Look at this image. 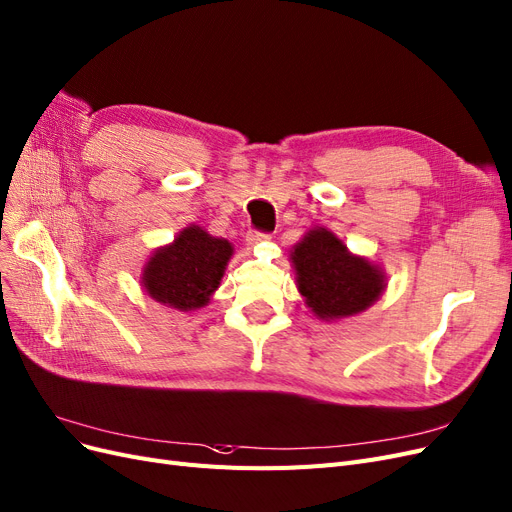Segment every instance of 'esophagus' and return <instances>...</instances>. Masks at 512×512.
<instances>
[{"instance_id": "34e87169", "label": "esophagus", "mask_w": 512, "mask_h": 512, "mask_svg": "<svg viewBox=\"0 0 512 512\" xmlns=\"http://www.w3.org/2000/svg\"><path fill=\"white\" fill-rule=\"evenodd\" d=\"M269 239H271V235H269V233L250 231V233H248V239H245V241H248L250 248H256V245H260V243H267Z\"/></svg>"}]
</instances>
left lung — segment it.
<instances>
[{
  "label": "left lung",
  "instance_id": "1",
  "mask_svg": "<svg viewBox=\"0 0 512 512\" xmlns=\"http://www.w3.org/2000/svg\"><path fill=\"white\" fill-rule=\"evenodd\" d=\"M290 260L296 271L298 292L320 320H341L373 305L385 290L379 264L354 256L343 241L326 231H311L294 245Z\"/></svg>",
  "mask_w": 512,
  "mask_h": 512
}]
</instances>
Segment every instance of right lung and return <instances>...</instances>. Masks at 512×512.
Segmentation results:
<instances>
[{"mask_svg": "<svg viewBox=\"0 0 512 512\" xmlns=\"http://www.w3.org/2000/svg\"><path fill=\"white\" fill-rule=\"evenodd\" d=\"M233 256V245L211 237L201 226H186L173 243L158 248L146 262L142 286L167 307L195 311L209 303Z\"/></svg>", "mask_w": 512, "mask_h": 512, "instance_id": "1", "label": "right lung"}]
</instances>
